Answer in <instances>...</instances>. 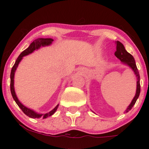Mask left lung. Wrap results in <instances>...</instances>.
I'll list each match as a JSON object with an SVG mask.
<instances>
[{"label": "left lung", "instance_id": "1", "mask_svg": "<svg viewBox=\"0 0 149 149\" xmlns=\"http://www.w3.org/2000/svg\"><path fill=\"white\" fill-rule=\"evenodd\" d=\"M115 56L117 58L120 60L122 62H124L125 64H126L130 67L132 68V69L134 71V72L135 73L136 76V95L133 99L132 101L131 104H130L129 107H127V110L125 111L126 112H128L130 110H131L132 108L133 107V106L134 105V104L136 103V100L138 99V97L139 96L140 94V76H139V71H138L137 67H136V63H135L134 59L133 57V56L131 54H130L129 52H127L126 51V49H125L124 45L121 43L120 42L117 41L116 42V51L115 52Z\"/></svg>", "mask_w": 149, "mask_h": 149}]
</instances>
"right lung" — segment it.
I'll return each mask as SVG.
<instances>
[{"instance_id": "obj_1", "label": "right lung", "mask_w": 149, "mask_h": 149, "mask_svg": "<svg viewBox=\"0 0 149 149\" xmlns=\"http://www.w3.org/2000/svg\"><path fill=\"white\" fill-rule=\"evenodd\" d=\"M53 41V40L52 38H38L36 40H33V42L31 43V45H29V47H28L27 49H26L25 50H24L21 54H19L17 59L16 61H15L14 66H13L11 70V73H10V91H11V94L12 96H13V99L15 101L17 104L19 106V107L22 109V111H23L26 116H28L29 117L32 118H46L49 117V116H51L54 113V112L57 111L58 106L59 104L54 108L53 110L49 111L47 113H45V114H39L37 113L34 112L33 111L31 110V109H28L23 104H21L19 102V101L18 100L17 97L16 96V94H15V88H14V76H15V72L16 71L17 67L19 63V61L22 60V57L24 56L27 55V54H30V53L33 52L35 49H37L38 48H40L41 46H45V45H49V44L52 43V42Z\"/></svg>"}]
</instances>
